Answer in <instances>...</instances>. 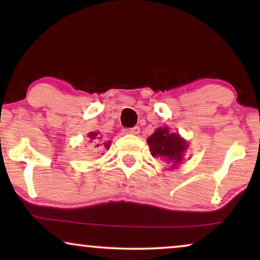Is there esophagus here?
I'll return each instance as SVG.
<instances>
[{
    "instance_id": "obj_1",
    "label": "esophagus",
    "mask_w": 260,
    "mask_h": 260,
    "mask_svg": "<svg viewBox=\"0 0 260 260\" xmlns=\"http://www.w3.org/2000/svg\"><path fill=\"white\" fill-rule=\"evenodd\" d=\"M124 133L137 135V134H140V126H134V127H130V129H125L124 130Z\"/></svg>"
}]
</instances>
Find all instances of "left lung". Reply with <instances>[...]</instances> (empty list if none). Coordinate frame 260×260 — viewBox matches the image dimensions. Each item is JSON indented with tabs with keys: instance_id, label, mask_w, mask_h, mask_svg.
Returning <instances> with one entry per match:
<instances>
[{
	"instance_id": "left-lung-1",
	"label": "left lung",
	"mask_w": 260,
	"mask_h": 260,
	"mask_svg": "<svg viewBox=\"0 0 260 260\" xmlns=\"http://www.w3.org/2000/svg\"><path fill=\"white\" fill-rule=\"evenodd\" d=\"M147 142L152 156H159L174 165H177L182 159V155L187 148V142H184L179 135L170 134L168 127H158Z\"/></svg>"
}]
</instances>
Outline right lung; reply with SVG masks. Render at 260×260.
Segmentation results:
<instances>
[{"instance_id":"add662e5","label":"right lung","mask_w":260,"mask_h":260,"mask_svg":"<svg viewBox=\"0 0 260 260\" xmlns=\"http://www.w3.org/2000/svg\"><path fill=\"white\" fill-rule=\"evenodd\" d=\"M88 137H90L91 138V142H97V140H98V138H99V136H98V133H90V134H88ZM99 145H101V144H99V143H97V147H99ZM109 145H110V143H105V147L106 148H109Z\"/></svg>"}]
</instances>
